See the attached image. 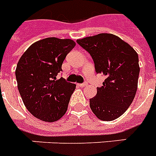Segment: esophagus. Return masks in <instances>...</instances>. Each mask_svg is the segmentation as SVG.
I'll list each match as a JSON object with an SVG mask.
<instances>
[{
  "label": "esophagus",
  "mask_w": 156,
  "mask_h": 156,
  "mask_svg": "<svg viewBox=\"0 0 156 156\" xmlns=\"http://www.w3.org/2000/svg\"><path fill=\"white\" fill-rule=\"evenodd\" d=\"M87 85H88V83L86 82H83V83H82V84H79V86H80L81 87H87Z\"/></svg>",
  "instance_id": "esophagus-1"
}]
</instances>
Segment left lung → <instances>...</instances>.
Here are the masks:
<instances>
[{
    "label": "left lung",
    "mask_w": 156,
    "mask_h": 156,
    "mask_svg": "<svg viewBox=\"0 0 156 156\" xmlns=\"http://www.w3.org/2000/svg\"><path fill=\"white\" fill-rule=\"evenodd\" d=\"M93 59L97 74L106 76L90 107L98 119L112 121L127 110L134 99L140 74L139 57L131 45L111 34L77 40Z\"/></svg>",
    "instance_id": "left-lung-1"
}]
</instances>
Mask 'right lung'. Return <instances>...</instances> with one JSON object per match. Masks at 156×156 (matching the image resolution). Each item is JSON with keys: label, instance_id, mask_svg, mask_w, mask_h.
<instances>
[{"label": "right lung", "instance_id": "obj_1", "mask_svg": "<svg viewBox=\"0 0 156 156\" xmlns=\"http://www.w3.org/2000/svg\"><path fill=\"white\" fill-rule=\"evenodd\" d=\"M74 46L70 39L48 37L30 45L20 58L15 71L17 87L25 107L34 117L52 122L66 112L76 85L57 76Z\"/></svg>", "mask_w": 156, "mask_h": 156}]
</instances>
